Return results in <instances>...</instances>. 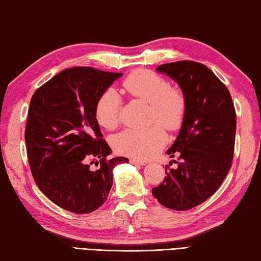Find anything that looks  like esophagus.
<instances>
[{
	"label": "esophagus",
	"instance_id": "1",
	"mask_svg": "<svg viewBox=\"0 0 261 261\" xmlns=\"http://www.w3.org/2000/svg\"><path fill=\"white\" fill-rule=\"evenodd\" d=\"M130 163H132V164H136V165H145L146 162L142 161V160H139V158H130Z\"/></svg>",
	"mask_w": 261,
	"mask_h": 261
}]
</instances>
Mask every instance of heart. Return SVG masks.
<instances>
[{"instance_id": "b5f03b06", "label": "heart", "mask_w": 261, "mask_h": 261, "mask_svg": "<svg viewBox=\"0 0 261 261\" xmlns=\"http://www.w3.org/2000/svg\"><path fill=\"white\" fill-rule=\"evenodd\" d=\"M130 96L150 104L147 129H126L114 137L113 147L121 155L148 158L165 145L168 131H176L185 122L188 98L181 87L171 86L164 76L150 70H136L122 83ZM122 98L114 88H107L96 101L95 115L100 126L114 130L120 124Z\"/></svg>"}]
</instances>
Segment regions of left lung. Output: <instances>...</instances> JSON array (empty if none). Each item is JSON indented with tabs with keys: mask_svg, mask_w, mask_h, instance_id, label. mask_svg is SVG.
<instances>
[{
	"mask_svg": "<svg viewBox=\"0 0 261 261\" xmlns=\"http://www.w3.org/2000/svg\"><path fill=\"white\" fill-rule=\"evenodd\" d=\"M177 81L188 98L180 134L167 154L176 167L165 166L166 176L152 196L174 211H188L212 197L231 170L237 113L231 94L213 71L195 61H176L157 68Z\"/></svg>",
	"mask_w": 261,
	"mask_h": 261,
	"instance_id": "8db88e82",
	"label": "left lung"
}]
</instances>
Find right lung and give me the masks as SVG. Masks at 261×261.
Listing matches in <instances>:
<instances>
[{
	"label": "right lung",
	"mask_w": 261,
	"mask_h": 261,
	"mask_svg": "<svg viewBox=\"0 0 261 261\" xmlns=\"http://www.w3.org/2000/svg\"><path fill=\"white\" fill-rule=\"evenodd\" d=\"M121 75L74 66L40 86L30 100L24 130L30 171L39 190L65 211L98 209L113 185L114 166L129 162L107 158L111 148L95 115L98 97Z\"/></svg>",
	"instance_id": "1"
}]
</instances>
